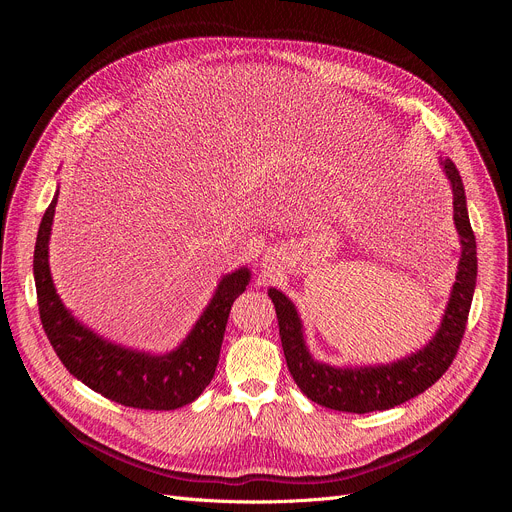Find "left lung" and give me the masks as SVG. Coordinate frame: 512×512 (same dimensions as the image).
I'll return each instance as SVG.
<instances>
[{
  "label": "left lung",
  "mask_w": 512,
  "mask_h": 512,
  "mask_svg": "<svg viewBox=\"0 0 512 512\" xmlns=\"http://www.w3.org/2000/svg\"><path fill=\"white\" fill-rule=\"evenodd\" d=\"M440 166L452 188V220L461 238V259L440 328L419 351L392 363L378 365L336 367L321 363L309 353L297 307L282 290H267V297L276 307L288 371L301 392L317 405L359 415L392 409L436 384L456 357L477 282V245L469 222L461 174L450 159L440 157Z\"/></svg>",
  "instance_id": "left-lung-1"
}]
</instances>
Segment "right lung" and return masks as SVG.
Here are the masks:
<instances>
[{"label":"right lung","mask_w":512,"mask_h":512,"mask_svg":"<svg viewBox=\"0 0 512 512\" xmlns=\"http://www.w3.org/2000/svg\"><path fill=\"white\" fill-rule=\"evenodd\" d=\"M60 191L49 203L35 242L33 274L43 330L64 367L76 380L120 402L145 411H174L201 396L218 367L232 303L247 290V265L226 274L195 321L193 330L170 353L153 355L116 344L78 321L62 303L49 270V236Z\"/></svg>","instance_id":"1"}]
</instances>
